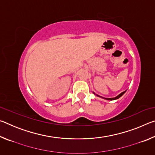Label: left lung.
<instances>
[{"label":"left lung","mask_w":155,"mask_h":155,"mask_svg":"<svg viewBox=\"0 0 155 155\" xmlns=\"http://www.w3.org/2000/svg\"><path fill=\"white\" fill-rule=\"evenodd\" d=\"M126 92V91H123V92H122L121 94H120L118 96H116V97H115V98H104V99H106V100H108V101H114V100H115V99H118L119 98H120V97H121L123 94H124V93ZM98 96H98V95H97ZM100 97H101V96H100Z\"/></svg>","instance_id":"obj_1"}]
</instances>
